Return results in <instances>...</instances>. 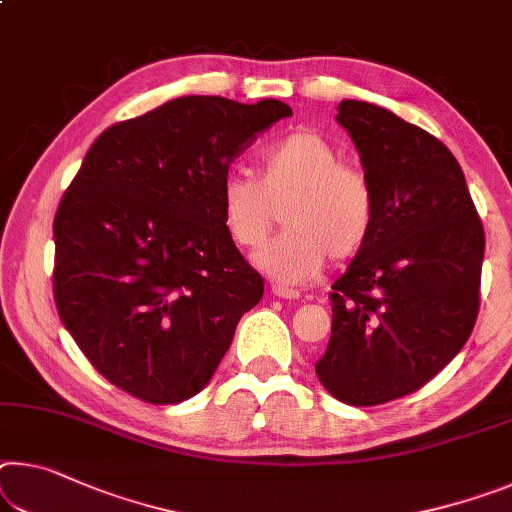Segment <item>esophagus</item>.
Masks as SVG:
<instances>
[{
	"label": "esophagus",
	"instance_id": "1",
	"mask_svg": "<svg viewBox=\"0 0 512 512\" xmlns=\"http://www.w3.org/2000/svg\"><path fill=\"white\" fill-rule=\"evenodd\" d=\"M273 296H278V298H285V300H296L300 294L296 289H289V287H280V285H273Z\"/></svg>",
	"mask_w": 512,
	"mask_h": 512
}]
</instances>
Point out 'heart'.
I'll return each instance as SVG.
<instances>
[{"instance_id":"heart-1","label":"heart","mask_w":512,"mask_h":512,"mask_svg":"<svg viewBox=\"0 0 512 512\" xmlns=\"http://www.w3.org/2000/svg\"><path fill=\"white\" fill-rule=\"evenodd\" d=\"M346 161L335 145L312 132H294L259 157V177L230 170L218 189L221 218L230 239L257 248L287 205V232L255 255L273 280L296 285L314 278L328 255L351 259L376 225V191L369 177Z\"/></svg>"}]
</instances>
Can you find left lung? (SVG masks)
<instances>
[{"instance_id": "obj_1", "label": "left lung", "mask_w": 512, "mask_h": 512, "mask_svg": "<svg viewBox=\"0 0 512 512\" xmlns=\"http://www.w3.org/2000/svg\"><path fill=\"white\" fill-rule=\"evenodd\" d=\"M376 191L369 241L330 291L321 385L348 405L417 392L449 364L478 316L485 232L451 150L396 113L337 107Z\"/></svg>"}]
</instances>
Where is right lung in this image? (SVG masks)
<instances>
[{
    "instance_id": "obj_1",
    "label": "right lung",
    "mask_w": 512,
    "mask_h": 512,
    "mask_svg": "<svg viewBox=\"0 0 512 512\" xmlns=\"http://www.w3.org/2000/svg\"><path fill=\"white\" fill-rule=\"evenodd\" d=\"M285 102L186 95L97 136L54 216V303L123 392L182 403L214 376L264 280L227 234L218 189Z\"/></svg>"
}]
</instances>
